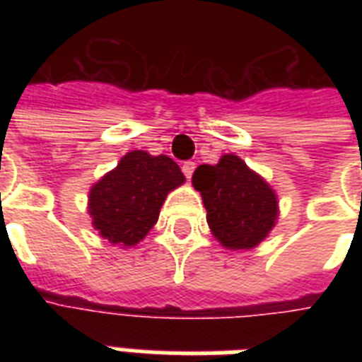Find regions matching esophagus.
Masks as SVG:
<instances>
[{"instance_id":"1","label":"esophagus","mask_w":362,"mask_h":362,"mask_svg":"<svg viewBox=\"0 0 362 362\" xmlns=\"http://www.w3.org/2000/svg\"><path fill=\"white\" fill-rule=\"evenodd\" d=\"M193 170H195V163L193 161H186V163L182 165V173L186 175V178H192Z\"/></svg>"}]
</instances>
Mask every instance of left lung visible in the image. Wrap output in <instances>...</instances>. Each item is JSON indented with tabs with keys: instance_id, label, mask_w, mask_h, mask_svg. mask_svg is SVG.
<instances>
[{
	"instance_id": "obj_1",
	"label": "left lung",
	"mask_w": 362,
	"mask_h": 362,
	"mask_svg": "<svg viewBox=\"0 0 362 362\" xmlns=\"http://www.w3.org/2000/svg\"><path fill=\"white\" fill-rule=\"evenodd\" d=\"M193 187L203 195L206 221L226 247L250 250L274 227V192L238 156L227 153L218 165L197 167Z\"/></svg>"
}]
</instances>
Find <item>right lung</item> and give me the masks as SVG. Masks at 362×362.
Here are the masks:
<instances>
[{"instance_id":"obj_1","label":"right lung","mask_w":362,"mask_h":362,"mask_svg":"<svg viewBox=\"0 0 362 362\" xmlns=\"http://www.w3.org/2000/svg\"><path fill=\"white\" fill-rule=\"evenodd\" d=\"M180 167L169 156L142 150L125 153L90 192V216L101 237L120 246H135L156 226L170 189L184 184Z\"/></svg>"}]
</instances>
